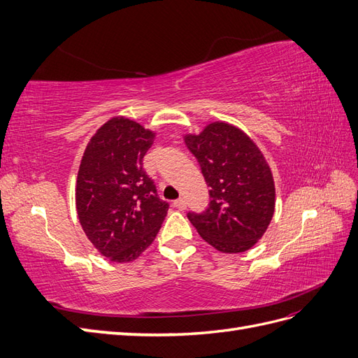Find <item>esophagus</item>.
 <instances>
[{"label": "esophagus", "mask_w": 358, "mask_h": 358, "mask_svg": "<svg viewBox=\"0 0 358 358\" xmlns=\"http://www.w3.org/2000/svg\"><path fill=\"white\" fill-rule=\"evenodd\" d=\"M173 206H175V208L179 209V210H185L187 209V201L183 199H179V200L173 201Z\"/></svg>", "instance_id": "obj_1"}]
</instances>
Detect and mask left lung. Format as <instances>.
Returning a JSON list of instances; mask_svg holds the SVG:
<instances>
[{
  "mask_svg": "<svg viewBox=\"0 0 358 358\" xmlns=\"http://www.w3.org/2000/svg\"><path fill=\"white\" fill-rule=\"evenodd\" d=\"M183 140L210 188L209 208L189 212L188 220L220 252L248 251L262 239L275 212L273 175L262 150L241 128L222 121Z\"/></svg>",
  "mask_w": 358,
  "mask_h": 358,
  "instance_id": "8db88e82",
  "label": "left lung"
}]
</instances>
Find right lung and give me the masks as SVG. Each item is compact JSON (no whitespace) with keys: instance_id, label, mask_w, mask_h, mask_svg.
Listing matches in <instances>:
<instances>
[{"instance_id":"obj_1","label":"right lung","mask_w":358,"mask_h":358,"mask_svg":"<svg viewBox=\"0 0 358 358\" xmlns=\"http://www.w3.org/2000/svg\"><path fill=\"white\" fill-rule=\"evenodd\" d=\"M155 133L125 116L101 125L86 146L76 183L82 229L101 255L115 263L140 257L154 242L169 203L159 200L143 157Z\"/></svg>"}]
</instances>
